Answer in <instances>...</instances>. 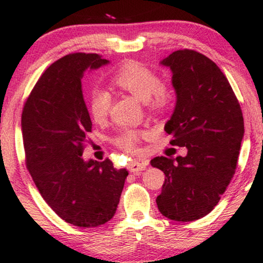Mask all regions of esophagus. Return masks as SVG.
Here are the masks:
<instances>
[{
	"label": "esophagus",
	"mask_w": 263,
	"mask_h": 263,
	"mask_svg": "<svg viewBox=\"0 0 263 263\" xmlns=\"http://www.w3.org/2000/svg\"><path fill=\"white\" fill-rule=\"evenodd\" d=\"M147 166V163L143 160H134L129 164V170L132 172H140L143 171Z\"/></svg>",
	"instance_id": "34e87169"
}]
</instances>
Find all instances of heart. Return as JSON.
I'll list each match as a JSON object with an SVG mask.
<instances>
[{
    "instance_id": "1",
    "label": "heart",
    "mask_w": 263,
    "mask_h": 263,
    "mask_svg": "<svg viewBox=\"0 0 263 263\" xmlns=\"http://www.w3.org/2000/svg\"><path fill=\"white\" fill-rule=\"evenodd\" d=\"M115 86L140 100L146 102L149 110L157 112L166 111L174 102V93L167 86L161 84V79L156 71L136 61H128L122 64L112 77ZM111 109V96L104 89H93L89 97V112L93 120L102 122L109 116ZM147 136L141 129L122 128L115 136L114 142L127 152L138 149L139 142Z\"/></svg>"
}]
</instances>
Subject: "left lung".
<instances>
[{"instance_id": "left-lung-1", "label": "left lung", "mask_w": 263, "mask_h": 263, "mask_svg": "<svg viewBox=\"0 0 263 263\" xmlns=\"http://www.w3.org/2000/svg\"><path fill=\"white\" fill-rule=\"evenodd\" d=\"M170 67L177 100L165 124L172 146L185 157H156L153 167L165 174L157 197L160 213L171 220L193 221L217 206L235 175L244 134L238 99L213 61L183 49L161 61Z\"/></svg>"}]
</instances>
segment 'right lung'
I'll list each match as a JSON object with an SVG mask.
<instances>
[{
	"label": "right lung",
	"mask_w": 263,
	"mask_h": 263,
	"mask_svg": "<svg viewBox=\"0 0 263 263\" xmlns=\"http://www.w3.org/2000/svg\"><path fill=\"white\" fill-rule=\"evenodd\" d=\"M109 61L75 52L53 62L25 102L21 129L25 161L45 202L64 221L96 228L116 213L127 168L112 161L82 159L92 122L84 102L85 70Z\"/></svg>",
	"instance_id": "1"
}]
</instances>
